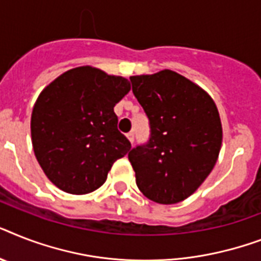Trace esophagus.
Wrapping results in <instances>:
<instances>
[{"mask_svg":"<svg viewBox=\"0 0 261 261\" xmlns=\"http://www.w3.org/2000/svg\"><path fill=\"white\" fill-rule=\"evenodd\" d=\"M127 138H128V141H130L131 143H134V138H135L134 133H128V134H127Z\"/></svg>","mask_w":261,"mask_h":261,"instance_id":"esophagus-1","label":"esophagus"}]
</instances>
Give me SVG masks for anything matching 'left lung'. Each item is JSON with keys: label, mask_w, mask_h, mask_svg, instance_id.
I'll return each mask as SVG.
<instances>
[{"label": "left lung", "mask_w": 261, "mask_h": 261, "mask_svg": "<svg viewBox=\"0 0 261 261\" xmlns=\"http://www.w3.org/2000/svg\"><path fill=\"white\" fill-rule=\"evenodd\" d=\"M133 94L149 118V141L128 161L149 200L177 204L211 174L221 149L222 128L212 97L177 72L131 76Z\"/></svg>", "instance_id": "left-lung-1"}]
</instances>
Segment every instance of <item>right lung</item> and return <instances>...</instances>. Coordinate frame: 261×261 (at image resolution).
I'll use <instances>...</instances> for the list:
<instances>
[{
  "instance_id": "obj_1",
  "label": "right lung",
  "mask_w": 261,
  "mask_h": 261,
  "mask_svg": "<svg viewBox=\"0 0 261 261\" xmlns=\"http://www.w3.org/2000/svg\"><path fill=\"white\" fill-rule=\"evenodd\" d=\"M128 80L92 67L73 68L40 94L31 119L32 145L45 175L59 189L87 194L131 149L118 130L114 107Z\"/></svg>"
}]
</instances>
